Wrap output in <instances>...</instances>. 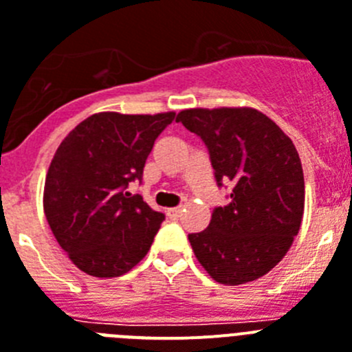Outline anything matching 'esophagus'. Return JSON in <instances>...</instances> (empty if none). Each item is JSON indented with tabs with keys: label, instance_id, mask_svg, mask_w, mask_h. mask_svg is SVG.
Wrapping results in <instances>:
<instances>
[{
	"label": "esophagus",
	"instance_id": "obj_1",
	"mask_svg": "<svg viewBox=\"0 0 352 352\" xmlns=\"http://www.w3.org/2000/svg\"><path fill=\"white\" fill-rule=\"evenodd\" d=\"M166 214L170 219H179L180 214H182V209H180V207H172V209L166 210Z\"/></svg>",
	"mask_w": 352,
	"mask_h": 352
}]
</instances>
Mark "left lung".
<instances>
[{
    "mask_svg": "<svg viewBox=\"0 0 352 352\" xmlns=\"http://www.w3.org/2000/svg\"><path fill=\"white\" fill-rule=\"evenodd\" d=\"M177 122L207 146L218 188H230L209 227L188 235L198 262L225 285L264 276L289 252L303 219L305 179L294 143L252 108L184 109Z\"/></svg>",
    "mask_w": 352,
    "mask_h": 352,
    "instance_id": "obj_1",
    "label": "left lung"
}]
</instances>
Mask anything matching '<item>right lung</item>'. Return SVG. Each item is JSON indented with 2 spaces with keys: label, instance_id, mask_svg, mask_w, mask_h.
<instances>
[{
  "label": "right lung",
  "instance_id": "1",
  "mask_svg": "<svg viewBox=\"0 0 352 352\" xmlns=\"http://www.w3.org/2000/svg\"><path fill=\"white\" fill-rule=\"evenodd\" d=\"M175 113H97L60 143L44 188V212L58 244L81 271L125 274L151 250L164 214L127 191Z\"/></svg>",
  "mask_w": 352,
  "mask_h": 352
}]
</instances>
